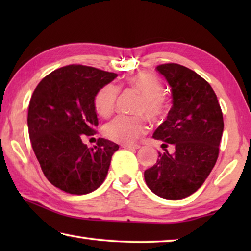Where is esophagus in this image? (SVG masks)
Masks as SVG:
<instances>
[{
    "label": "esophagus",
    "instance_id": "esophagus-1",
    "mask_svg": "<svg viewBox=\"0 0 251 251\" xmlns=\"http://www.w3.org/2000/svg\"><path fill=\"white\" fill-rule=\"evenodd\" d=\"M122 147L127 148V150H138L141 146L138 144H123Z\"/></svg>",
    "mask_w": 251,
    "mask_h": 251
}]
</instances>
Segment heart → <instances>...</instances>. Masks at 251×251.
I'll return each instance as SVG.
<instances>
[{"label": "heart", "instance_id": "1", "mask_svg": "<svg viewBox=\"0 0 251 251\" xmlns=\"http://www.w3.org/2000/svg\"><path fill=\"white\" fill-rule=\"evenodd\" d=\"M126 86L138 93L134 112L138 115H118L104 126V135L117 143H133L146 133V122H160L168 113V101L164 96V85L156 75L141 72L127 79ZM118 87L113 84L101 86L94 96V107L100 116H109L118 99Z\"/></svg>", "mask_w": 251, "mask_h": 251}]
</instances>
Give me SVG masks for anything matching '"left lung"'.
<instances>
[{"label": "left lung", "mask_w": 251, "mask_h": 251, "mask_svg": "<svg viewBox=\"0 0 251 251\" xmlns=\"http://www.w3.org/2000/svg\"><path fill=\"white\" fill-rule=\"evenodd\" d=\"M156 71L171 85L173 107L152 137L174 144L175 152L159 151L144 177L157 196L181 199L201 188L217 161L223 112L209 83L196 72L176 63L158 65Z\"/></svg>", "instance_id": "obj_1"}]
</instances>
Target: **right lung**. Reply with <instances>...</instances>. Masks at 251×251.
<instances>
[{
  "label": "right lung",
  "mask_w": 251,
  "mask_h": 251,
  "mask_svg": "<svg viewBox=\"0 0 251 251\" xmlns=\"http://www.w3.org/2000/svg\"><path fill=\"white\" fill-rule=\"evenodd\" d=\"M117 74L79 64L63 66L46 75L28 105V135L42 172L63 192H94L107 175L115 143L99 138L88 148L85 136L99 125L94 96Z\"/></svg>",
  "instance_id": "right-lung-1"
}]
</instances>
